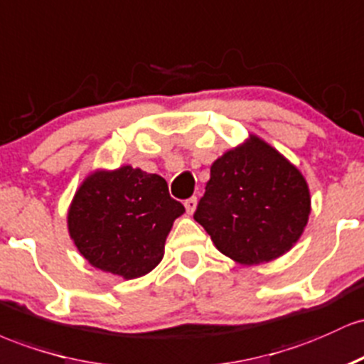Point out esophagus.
I'll list each match as a JSON object with an SVG mask.
<instances>
[{
  "label": "esophagus",
  "instance_id": "1",
  "mask_svg": "<svg viewBox=\"0 0 364 364\" xmlns=\"http://www.w3.org/2000/svg\"><path fill=\"white\" fill-rule=\"evenodd\" d=\"M186 210H187V213L189 215H193L194 213V210H196V206H198V198H196V196H193V198H189V199H186Z\"/></svg>",
  "mask_w": 364,
  "mask_h": 364
}]
</instances>
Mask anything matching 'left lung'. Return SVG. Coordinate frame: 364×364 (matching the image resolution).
<instances>
[{"label": "left lung", "instance_id": "8db88e82", "mask_svg": "<svg viewBox=\"0 0 364 364\" xmlns=\"http://www.w3.org/2000/svg\"><path fill=\"white\" fill-rule=\"evenodd\" d=\"M204 189L194 220L223 255L244 264L289 251L311 211L299 170L258 137L218 158Z\"/></svg>", "mask_w": 364, "mask_h": 364}]
</instances>
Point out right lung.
Returning <instances> with one entry per match:
<instances>
[{"instance_id": "obj_1", "label": "right lung", "mask_w": 364, "mask_h": 364, "mask_svg": "<svg viewBox=\"0 0 364 364\" xmlns=\"http://www.w3.org/2000/svg\"><path fill=\"white\" fill-rule=\"evenodd\" d=\"M186 208L156 173L122 166L85 181L68 211V230L92 267L137 279L163 258L171 223Z\"/></svg>"}]
</instances>
